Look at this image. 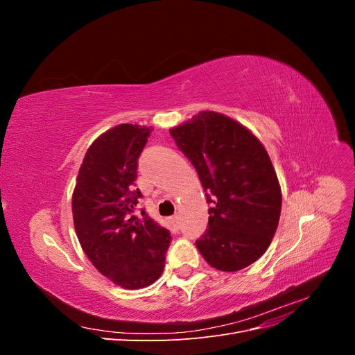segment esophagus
I'll return each mask as SVG.
<instances>
[{
	"mask_svg": "<svg viewBox=\"0 0 355 355\" xmlns=\"http://www.w3.org/2000/svg\"><path fill=\"white\" fill-rule=\"evenodd\" d=\"M170 223H171V228H173L175 231L179 230V216H178V214H175L173 218H170Z\"/></svg>",
	"mask_w": 355,
	"mask_h": 355,
	"instance_id": "esophagus-1",
	"label": "esophagus"
}]
</instances>
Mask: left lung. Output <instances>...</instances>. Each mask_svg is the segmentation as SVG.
Returning <instances> with one entry per match:
<instances>
[{
  "label": "left lung",
  "instance_id": "8db88e82",
  "mask_svg": "<svg viewBox=\"0 0 355 355\" xmlns=\"http://www.w3.org/2000/svg\"><path fill=\"white\" fill-rule=\"evenodd\" d=\"M207 192L209 228L196 241L219 271H240L270 247L282 213V188L266 149L232 118L201 111L170 128Z\"/></svg>",
  "mask_w": 355,
  "mask_h": 355
}]
</instances>
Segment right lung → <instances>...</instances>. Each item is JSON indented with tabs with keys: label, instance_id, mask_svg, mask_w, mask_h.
Here are the masks:
<instances>
[{
	"label": "right lung",
	"instance_id": "right-lung-1",
	"mask_svg": "<svg viewBox=\"0 0 355 355\" xmlns=\"http://www.w3.org/2000/svg\"><path fill=\"white\" fill-rule=\"evenodd\" d=\"M153 127L118 124L90 145L72 194L73 227L84 253L123 288H142L163 274L170 232L135 206L137 158Z\"/></svg>",
	"mask_w": 355,
	"mask_h": 355
}]
</instances>
